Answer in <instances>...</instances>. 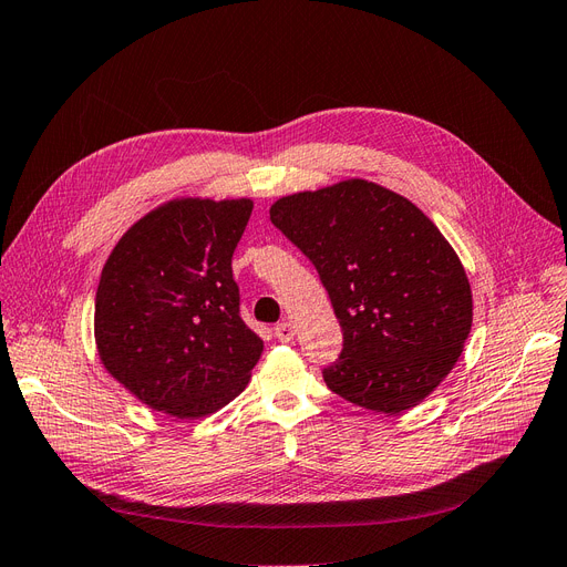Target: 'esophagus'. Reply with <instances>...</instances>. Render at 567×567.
<instances>
[{
    "instance_id": "esophagus-1",
    "label": "esophagus",
    "mask_w": 567,
    "mask_h": 567,
    "mask_svg": "<svg viewBox=\"0 0 567 567\" xmlns=\"http://www.w3.org/2000/svg\"><path fill=\"white\" fill-rule=\"evenodd\" d=\"M272 333H276V339H278L280 343L295 341V327H291V322H280V324H276V329H272Z\"/></svg>"
}]
</instances>
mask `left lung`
<instances>
[{
  "mask_svg": "<svg viewBox=\"0 0 567 567\" xmlns=\"http://www.w3.org/2000/svg\"><path fill=\"white\" fill-rule=\"evenodd\" d=\"M270 221L318 268L343 331L322 375L331 392L402 413L442 383L472 329V289L455 249L404 196L346 179L270 205Z\"/></svg>",
  "mask_w": 567,
  "mask_h": 567,
  "instance_id": "obj_1",
  "label": "left lung"
}]
</instances>
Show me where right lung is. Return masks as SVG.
I'll return each mask as SVG.
<instances>
[{
    "label": "right lung",
    "mask_w": 567,
    "mask_h": 567,
    "mask_svg": "<svg viewBox=\"0 0 567 567\" xmlns=\"http://www.w3.org/2000/svg\"><path fill=\"white\" fill-rule=\"evenodd\" d=\"M249 215V198L171 200L125 230L104 264L100 362L146 406L184 421L245 390L264 350L230 268Z\"/></svg>",
    "instance_id": "1"
}]
</instances>
